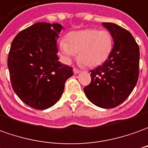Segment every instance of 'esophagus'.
I'll list each match as a JSON object with an SVG mask.
<instances>
[{
	"instance_id": "esophagus-1",
	"label": "esophagus",
	"mask_w": 148,
	"mask_h": 148,
	"mask_svg": "<svg viewBox=\"0 0 148 148\" xmlns=\"http://www.w3.org/2000/svg\"><path fill=\"white\" fill-rule=\"evenodd\" d=\"M73 72H74V74H78V73H80V70L77 69V68H74V69H73Z\"/></svg>"
}]
</instances>
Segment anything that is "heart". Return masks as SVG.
<instances>
[{"label":"heart","mask_w":148,"mask_h":148,"mask_svg":"<svg viewBox=\"0 0 148 148\" xmlns=\"http://www.w3.org/2000/svg\"><path fill=\"white\" fill-rule=\"evenodd\" d=\"M113 48V38L106 29H87L71 32L61 40L59 49L64 61L69 63L78 53L81 64L93 68L103 64Z\"/></svg>","instance_id":"1"}]
</instances>
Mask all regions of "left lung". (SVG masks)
<instances>
[{"label":"left lung","instance_id":"left-lung-1","mask_svg":"<svg viewBox=\"0 0 148 148\" xmlns=\"http://www.w3.org/2000/svg\"><path fill=\"white\" fill-rule=\"evenodd\" d=\"M114 47L103 64L90 71L91 83L84 88L88 99L104 109L118 106L133 91L138 78L139 48L132 34L123 27L103 22Z\"/></svg>","mask_w":148,"mask_h":148}]
</instances>
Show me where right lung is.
Wrapping results in <instances>:
<instances>
[{"label":"right lung","mask_w":148,"mask_h":148,"mask_svg":"<svg viewBox=\"0 0 148 148\" xmlns=\"http://www.w3.org/2000/svg\"><path fill=\"white\" fill-rule=\"evenodd\" d=\"M58 23L38 22L18 33L12 42L8 68L12 87L18 97L36 110H46L59 101L64 84L73 75L57 56Z\"/></svg>","instance_id":"1"}]
</instances>
